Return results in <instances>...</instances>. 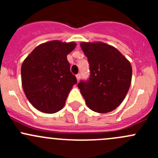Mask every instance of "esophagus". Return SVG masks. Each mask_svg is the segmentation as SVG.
Segmentation results:
<instances>
[{"label":"esophagus","mask_w":158,"mask_h":158,"mask_svg":"<svg viewBox=\"0 0 158 158\" xmlns=\"http://www.w3.org/2000/svg\"><path fill=\"white\" fill-rule=\"evenodd\" d=\"M76 76V79H77V81L79 82V81L80 80V77H81L80 74H77Z\"/></svg>","instance_id":"1"}]
</instances>
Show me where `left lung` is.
Returning <instances> with one entry per match:
<instances>
[{"label":"left lung","mask_w":158,"mask_h":158,"mask_svg":"<svg viewBox=\"0 0 158 158\" xmlns=\"http://www.w3.org/2000/svg\"><path fill=\"white\" fill-rule=\"evenodd\" d=\"M80 47L88 58L90 77L78 83L87 106L98 113L113 111L123 102L131 82L130 62L112 46L85 43Z\"/></svg>","instance_id":"8db88e82"}]
</instances>
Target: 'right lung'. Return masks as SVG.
<instances>
[{"instance_id":"add662e5","label":"right lung","mask_w":158,"mask_h":158,"mask_svg":"<svg viewBox=\"0 0 158 158\" xmlns=\"http://www.w3.org/2000/svg\"><path fill=\"white\" fill-rule=\"evenodd\" d=\"M76 46L74 42L60 40L44 43L37 46L23 61V92L39 111L52 114L65 106L70 90L77 82L67 60V55Z\"/></svg>"}]
</instances>
